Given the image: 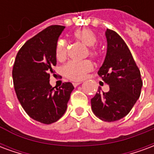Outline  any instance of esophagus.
Returning <instances> with one entry per match:
<instances>
[{"mask_svg":"<svg viewBox=\"0 0 154 154\" xmlns=\"http://www.w3.org/2000/svg\"><path fill=\"white\" fill-rule=\"evenodd\" d=\"M82 83L81 82H72V85H73V87H77L78 85H80V84Z\"/></svg>","mask_w":154,"mask_h":154,"instance_id":"1","label":"esophagus"}]
</instances>
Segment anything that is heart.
<instances>
[{
  "mask_svg": "<svg viewBox=\"0 0 154 154\" xmlns=\"http://www.w3.org/2000/svg\"><path fill=\"white\" fill-rule=\"evenodd\" d=\"M72 37L76 41L87 47V56L92 58H99L100 50L95 46L97 42L96 35L92 30L87 28L78 29L72 34ZM55 56L57 60L63 61L67 57V44L66 41L59 40L57 43L55 48ZM94 65L90 60H84L82 62H69L63 67L64 76L72 81H82L86 78L87 74L93 70Z\"/></svg>",
  "mask_w": 154,
  "mask_h": 154,
  "instance_id": "heart-1",
  "label": "heart"
}]
</instances>
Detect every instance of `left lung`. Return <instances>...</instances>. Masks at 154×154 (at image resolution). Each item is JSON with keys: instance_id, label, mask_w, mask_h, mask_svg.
Wrapping results in <instances>:
<instances>
[{"instance_id": "left-lung-1", "label": "left lung", "mask_w": 154, "mask_h": 154, "mask_svg": "<svg viewBox=\"0 0 154 154\" xmlns=\"http://www.w3.org/2000/svg\"><path fill=\"white\" fill-rule=\"evenodd\" d=\"M106 36V57L98 75L109 85L110 90L100 92L99 88L91 102L97 117L113 122L129 113L140 96L143 81L139 67L123 38L109 29Z\"/></svg>"}]
</instances>
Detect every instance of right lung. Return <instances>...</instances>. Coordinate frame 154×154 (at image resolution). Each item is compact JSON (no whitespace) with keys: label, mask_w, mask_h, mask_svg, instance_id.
Returning a JSON list of instances; mask_svg holds the SVG:
<instances>
[{"label":"right lung","mask_w":154,"mask_h":154,"mask_svg":"<svg viewBox=\"0 0 154 154\" xmlns=\"http://www.w3.org/2000/svg\"><path fill=\"white\" fill-rule=\"evenodd\" d=\"M64 29L50 25L26 41L12 70L15 93L23 109L32 119L46 125L63 116L74 89L71 82H64L56 90L49 84L51 74L55 75V48Z\"/></svg>","instance_id":"right-lung-1"}]
</instances>
